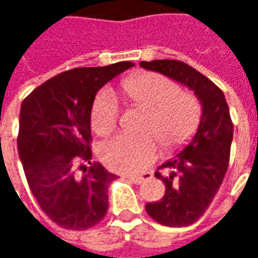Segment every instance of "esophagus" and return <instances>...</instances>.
Wrapping results in <instances>:
<instances>
[{
    "label": "esophagus",
    "instance_id": "34e87169",
    "mask_svg": "<svg viewBox=\"0 0 258 258\" xmlns=\"http://www.w3.org/2000/svg\"><path fill=\"white\" fill-rule=\"evenodd\" d=\"M151 178H152L151 173H145V174H142V175H128V177H127L128 181H131V182H134V184L137 185L142 184L144 181H146V179H151Z\"/></svg>",
    "mask_w": 258,
    "mask_h": 258
}]
</instances>
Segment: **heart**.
<instances>
[{
	"label": "heart",
	"mask_w": 258,
	"mask_h": 258,
	"mask_svg": "<svg viewBox=\"0 0 258 258\" xmlns=\"http://www.w3.org/2000/svg\"><path fill=\"white\" fill-rule=\"evenodd\" d=\"M124 91L135 106L148 112L146 137L135 138L118 134L99 145V159L114 171L138 174L156 160L159 144L177 148L189 138L200 117L199 102L182 92L173 80L157 73H144L128 80ZM120 106L110 88L98 92L91 110L92 128L98 134H109L117 124Z\"/></svg>",
	"instance_id": "obj_1"
}]
</instances>
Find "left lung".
<instances>
[{
	"label": "left lung",
	"mask_w": 258,
	"mask_h": 258,
	"mask_svg": "<svg viewBox=\"0 0 258 258\" xmlns=\"http://www.w3.org/2000/svg\"><path fill=\"white\" fill-rule=\"evenodd\" d=\"M141 68L167 76L194 91L202 107L196 134L178 155L163 163L155 177L166 185L162 199L146 203V213L166 227H188L205 214L220 189L229 163L233 124L225 95L189 64L157 59Z\"/></svg>",
	"instance_id": "1"
}]
</instances>
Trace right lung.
Returning <instances> with one entry per match:
<instances>
[{
  "instance_id": "add662e5",
  "label": "right lung",
  "mask_w": 258,
  "mask_h": 258,
  "mask_svg": "<svg viewBox=\"0 0 258 258\" xmlns=\"http://www.w3.org/2000/svg\"><path fill=\"white\" fill-rule=\"evenodd\" d=\"M133 66L72 69L22 102L18 152L27 184L41 210L64 229H88L106 216L114 175L91 163V110L96 92Z\"/></svg>"
}]
</instances>
